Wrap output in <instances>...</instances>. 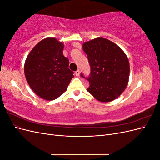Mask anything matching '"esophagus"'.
<instances>
[{
    "mask_svg": "<svg viewBox=\"0 0 160 160\" xmlns=\"http://www.w3.org/2000/svg\"><path fill=\"white\" fill-rule=\"evenodd\" d=\"M75 75H76V76H79V75H80V71H79V69H77L75 71Z\"/></svg>",
    "mask_w": 160,
    "mask_h": 160,
    "instance_id": "34e87169",
    "label": "esophagus"
}]
</instances>
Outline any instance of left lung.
<instances>
[{
  "mask_svg": "<svg viewBox=\"0 0 160 160\" xmlns=\"http://www.w3.org/2000/svg\"><path fill=\"white\" fill-rule=\"evenodd\" d=\"M88 55L91 73L87 89L101 102L118 98L126 88L129 77L128 57L119 47L104 38H96L83 44ZM81 76L85 77L83 74Z\"/></svg>",
  "mask_w": 160,
  "mask_h": 160,
  "instance_id": "8db88e82",
  "label": "left lung"
}]
</instances>
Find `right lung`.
I'll return each mask as SVG.
<instances>
[{
    "label": "right lung",
    "instance_id": "obj_1",
    "mask_svg": "<svg viewBox=\"0 0 160 160\" xmlns=\"http://www.w3.org/2000/svg\"><path fill=\"white\" fill-rule=\"evenodd\" d=\"M63 43L48 37L37 44L28 55L24 71L31 89L45 100H54L67 90L73 72L64 57Z\"/></svg>",
    "mask_w": 160,
    "mask_h": 160
}]
</instances>
